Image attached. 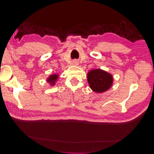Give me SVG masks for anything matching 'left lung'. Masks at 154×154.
<instances>
[{"label": "left lung", "mask_w": 154, "mask_h": 154, "mask_svg": "<svg viewBox=\"0 0 154 154\" xmlns=\"http://www.w3.org/2000/svg\"><path fill=\"white\" fill-rule=\"evenodd\" d=\"M87 81L90 88L97 93L104 92L110 88L113 83L111 75L101 69H95L87 74Z\"/></svg>", "instance_id": "1"}]
</instances>
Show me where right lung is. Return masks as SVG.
Wrapping results in <instances>:
<instances>
[{
	"label": "right lung",
	"instance_id": "right-lung-1",
	"mask_svg": "<svg viewBox=\"0 0 154 154\" xmlns=\"http://www.w3.org/2000/svg\"><path fill=\"white\" fill-rule=\"evenodd\" d=\"M57 78H58V75H52L48 78L47 81L50 83L51 85H55V83L57 79Z\"/></svg>",
	"mask_w": 154,
	"mask_h": 154
}]
</instances>
